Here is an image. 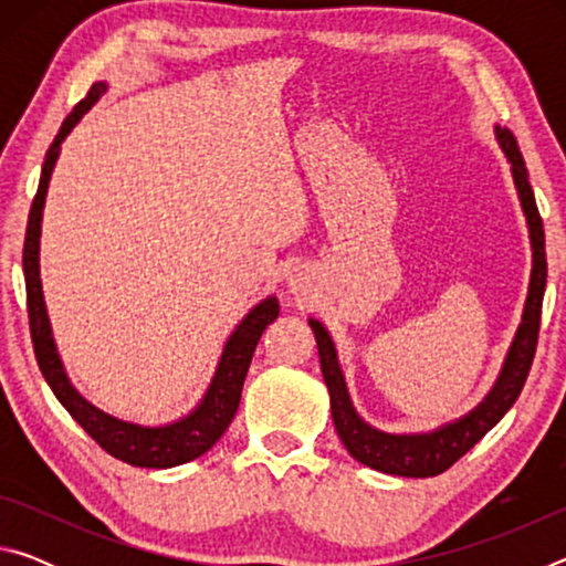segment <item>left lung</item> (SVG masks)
I'll return each mask as SVG.
<instances>
[{
    "label": "left lung",
    "instance_id": "1",
    "mask_svg": "<svg viewBox=\"0 0 566 566\" xmlns=\"http://www.w3.org/2000/svg\"><path fill=\"white\" fill-rule=\"evenodd\" d=\"M496 139L504 149L506 159L512 165V177L516 185V195L526 217V227H530L532 239V280H530V294H526L524 317L516 337L506 354L504 367L500 371V379L492 387L490 395L479 407H474L462 419L449 421V424L434 429L427 434H387L379 429L369 427L357 411L352 407L347 385H344V375L339 369L337 349L329 332L322 327L317 319H310V327L317 337L322 375L327 381L329 399H332V419L337 427V434L347 452L357 459V462L367 464L377 472L395 474V476H437L447 472L457 459H462L469 449H472L479 439H482L490 429L500 421L506 411L520 397L526 377H530L536 339H539V319H542V300L544 286H547V252H544V227L539 209L534 202V191L530 185V175H526L524 159L520 145H516L514 134L510 129L496 127Z\"/></svg>",
    "mask_w": 566,
    "mask_h": 566
}]
</instances>
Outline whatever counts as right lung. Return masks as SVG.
I'll return each mask as SVG.
<instances>
[{
  "label": "right lung",
  "instance_id": "add662e5",
  "mask_svg": "<svg viewBox=\"0 0 566 566\" xmlns=\"http://www.w3.org/2000/svg\"><path fill=\"white\" fill-rule=\"evenodd\" d=\"M107 92V84L97 82L92 84L76 107L70 112L56 134L50 151H46L40 189L30 209V222H27V237H24V282H27V312H30V332L32 344L36 354V364H40L46 385L52 387L54 397L62 401V407L70 411L76 424H82L94 442H97L104 452L122 459L132 467H147V469H169L177 464L191 462V459L202 457L217 444V439L227 432L237 415L239 399H242L244 377L252 364V354L260 344L264 329L280 317V302L276 296H266L264 302L254 306L247 317L239 322V327L227 339L222 359L212 377L205 399L199 401L195 411L181 417L175 424L165 427H142L132 424V421H122L117 417L107 415V411L90 405L80 391L72 387L70 377L62 367L60 354H56L50 317H46L44 294H42V280H40V234H42V209L46 199V187H50L52 169L60 157V145L70 134L76 122L92 109L102 94Z\"/></svg>",
  "mask_w": 566,
  "mask_h": 566
}]
</instances>
